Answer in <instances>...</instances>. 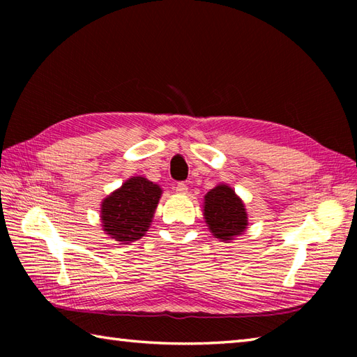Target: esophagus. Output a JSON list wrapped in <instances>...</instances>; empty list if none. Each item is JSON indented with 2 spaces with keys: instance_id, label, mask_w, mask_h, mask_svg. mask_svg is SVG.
Segmentation results:
<instances>
[{
  "instance_id": "obj_1",
  "label": "esophagus",
  "mask_w": 357,
  "mask_h": 357,
  "mask_svg": "<svg viewBox=\"0 0 357 357\" xmlns=\"http://www.w3.org/2000/svg\"><path fill=\"white\" fill-rule=\"evenodd\" d=\"M174 190H176L179 195H185L187 193V184L181 181V183H176V187H174Z\"/></svg>"
}]
</instances>
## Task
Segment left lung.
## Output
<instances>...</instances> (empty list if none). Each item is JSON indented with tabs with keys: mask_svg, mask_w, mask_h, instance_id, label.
<instances>
[{
	"mask_svg": "<svg viewBox=\"0 0 357 357\" xmlns=\"http://www.w3.org/2000/svg\"><path fill=\"white\" fill-rule=\"evenodd\" d=\"M204 216L213 236L222 241L238 236L247 227L244 204L229 185H218L206 195Z\"/></svg>",
	"mask_w": 357,
	"mask_h": 357,
	"instance_id": "obj_1",
	"label": "left lung"
}]
</instances>
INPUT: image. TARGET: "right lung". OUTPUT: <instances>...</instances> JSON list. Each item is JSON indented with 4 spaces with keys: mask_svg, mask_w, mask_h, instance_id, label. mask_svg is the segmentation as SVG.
<instances>
[{
    "mask_svg": "<svg viewBox=\"0 0 357 357\" xmlns=\"http://www.w3.org/2000/svg\"><path fill=\"white\" fill-rule=\"evenodd\" d=\"M159 198V185L141 176L130 178L102 202L104 231L119 242L139 239L149 229Z\"/></svg>",
    "mask_w": 357,
    "mask_h": 357,
    "instance_id": "obj_1",
    "label": "right lung"
}]
</instances>
